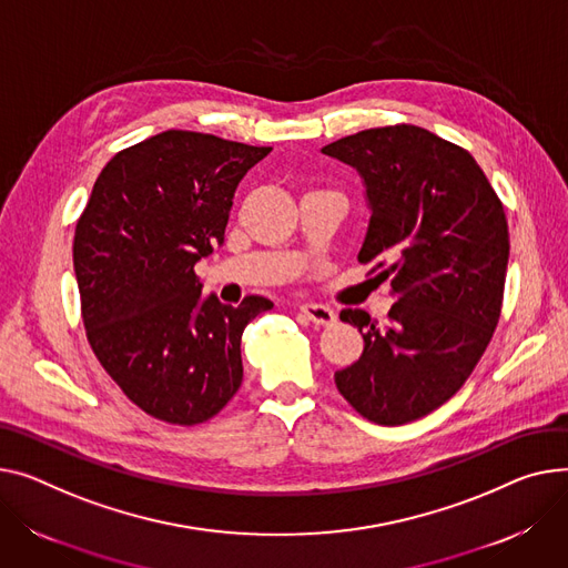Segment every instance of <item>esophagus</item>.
<instances>
[{
    "mask_svg": "<svg viewBox=\"0 0 568 568\" xmlns=\"http://www.w3.org/2000/svg\"><path fill=\"white\" fill-rule=\"evenodd\" d=\"M298 311L304 313L313 324H320V326H328L335 322V313L324 304H301Z\"/></svg>",
    "mask_w": 568,
    "mask_h": 568,
    "instance_id": "1",
    "label": "esophagus"
}]
</instances>
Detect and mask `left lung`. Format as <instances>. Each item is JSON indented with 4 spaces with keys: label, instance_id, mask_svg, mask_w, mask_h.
<instances>
[{
    "label": "left lung",
    "instance_id": "1",
    "mask_svg": "<svg viewBox=\"0 0 568 568\" xmlns=\"http://www.w3.org/2000/svg\"><path fill=\"white\" fill-rule=\"evenodd\" d=\"M322 153L358 171L369 210L361 262L382 260L388 324L361 308L363 356L335 386L367 420L404 425L455 395L496 331L509 260L500 199L468 150L415 125L363 130Z\"/></svg>",
    "mask_w": 568,
    "mask_h": 568
}]
</instances>
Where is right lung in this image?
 <instances>
[{
	"label": "right lung",
	"mask_w": 568,
	"mask_h": 568,
	"mask_svg": "<svg viewBox=\"0 0 568 568\" xmlns=\"http://www.w3.org/2000/svg\"><path fill=\"white\" fill-rule=\"evenodd\" d=\"M272 148L166 130L111 158L74 229L72 264L98 361L148 415L210 420L242 386V333L270 298L203 296L235 189Z\"/></svg>",
	"instance_id": "obj_1"
}]
</instances>
